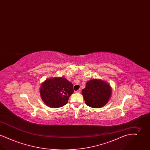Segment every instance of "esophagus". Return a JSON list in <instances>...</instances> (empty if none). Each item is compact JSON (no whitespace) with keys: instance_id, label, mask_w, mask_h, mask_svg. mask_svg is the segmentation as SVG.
Instances as JSON below:
<instances>
[{"instance_id":"esophagus-1","label":"esophagus","mask_w":150,"mask_h":150,"mask_svg":"<svg viewBox=\"0 0 150 150\" xmlns=\"http://www.w3.org/2000/svg\"><path fill=\"white\" fill-rule=\"evenodd\" d=\"M80 92H81V90H80V89H78V91H75V92H76V93H80Z\"/></svg>"}]
</instances>
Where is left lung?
<instances>
[{
	"mask_svg": "<svg viewBox=\"0 0 150 150\" xmlns=\"http://www.w3.org/2000/svg\"><path fill=\"white\" fill-rule=\"evenodd\" d=\"M112 94L110 85L101 79H94L88 81L82 94L86 104L92 108H100L106 105Z\"/></svg>",
	"mask_w": 150,
	"mask_h": 150,
	"instance_id": "8db88e82",
	"label": "left lung"
}]
</instances>
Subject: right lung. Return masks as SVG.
I'll return each instance as SVG.
<instances>
[{"label":"right lung","mask_w":150,"mask_h":150,"mask_svg":"<svg viewBox=\"0 0 150 150\" xmlns=\"http://www.w3.org/2000/svg\"><path fill=\"white\" fill-rule=\"evenodd\" d=\"M74 93L73 85L62 77L46 79L40 88V94L44 103L50 108H59L67 104Z\"/></svg>","instance_id":"right-lung-1"}]
</instances>
